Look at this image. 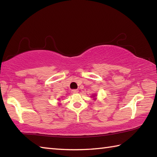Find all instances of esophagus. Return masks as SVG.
<instances>
[{"instance_id":"esophagus-1","label":"esophagus","mask_w":157,"mask_h":157,"mask_svg":"<svg viewBox=\"0 0 157 157\" xmlns=\"http://www.w3.org/2000/svg\"><path fill=\"white\" fill-rule=\"evenodd\" d=\"M79 92V90H78V89H73V90H71V93H78Z\"/></svg>"}]
</instances>
